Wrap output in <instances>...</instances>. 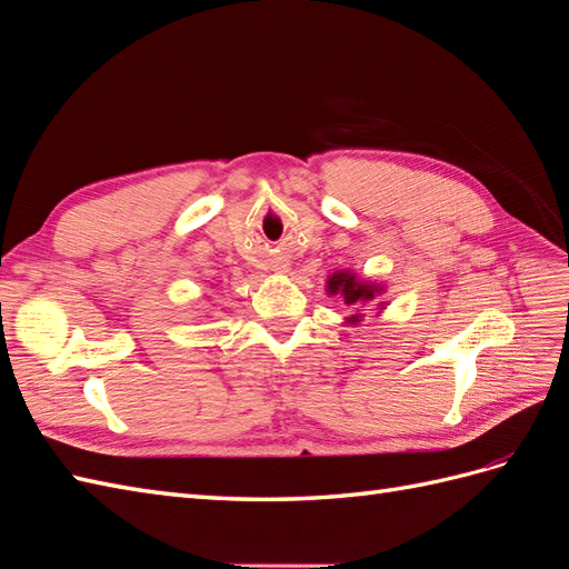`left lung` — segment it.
Segmentation results:
<instances>
[{"instance_id": "8db88e82", "label": "left lung", "mask_w": 569, "mask_h": 569, "mask_svg": "<svg viewBox=\"0 0 569 569\" xmlns=\"http://www.w3.org/2000/svg\"><path fill=\"white\" fill-rule=\"evenodd\" d=\"M326 292L330 297H342V301L348 303V307H359V303H367L371 301L377 295H381V284H371V282H365V280H357V274L350 272V270H340V272H332L328 277V287ZM379 307H383V303H379ZM359 318H362V313H352L348 318V323H359Z\"/></svg>"}]
</instances>
